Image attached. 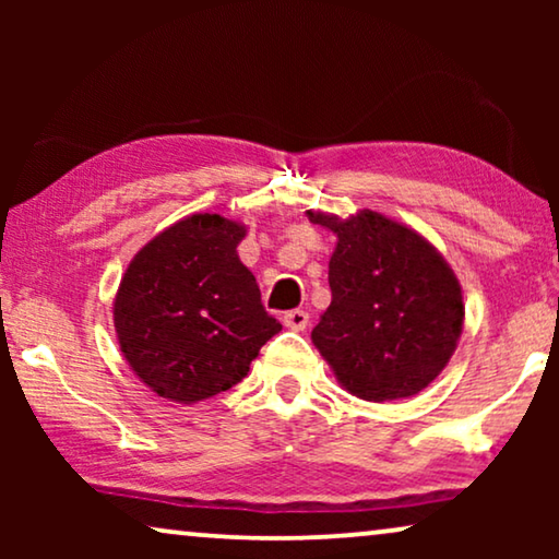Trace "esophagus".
I'll return each instance as SVG.
<instances>
[{
  "label": "esophagus",
  "instance_id": "esophagus-1",
  "mask_svg": "<svg viewBox=\"0 0 559 559\" xmlns=\"http://www.w3.org/2000/svg\"><path fill=\"white\" fill-rule=\"evenodd\" d=\"M285 325L289 328V331H305L310 323V312L308 310H289L285 312Z\"/></svg>",
  "mask_w": 559,
  "mask_h": 559
}]
</instances>
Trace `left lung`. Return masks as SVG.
<instances>
[{
  "label": "left lung",
  "instance_id": "1",
  "mask_svg": "<svg viewBox=\"0 0 559 559\" xmlns=\"http://www.w3.org/2000/svg\"><path fill=\"white\" fill-rule=\"evenodd\" d=\"M308 216L338 234L328 264L333 300L312 328L316 348L361 400L423 392L461 338L465 310L453 270L432 243L381 213Z\"/></svg>",
  "mask_w": 559,
  "mask_h": 559
}]
</instances>
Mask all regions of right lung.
Here are the masks:
<instances>
[{"instance_id":"add662e5","label":"right lung","mask_w":559,"mask_h":559,"mask_svg":"<svg viewBox=\"0 0 559 559\" xmlns=\"http://www.w3.org/2000/svg\"><path fill=\"white\" fill-rule=\"evenodd\" d=\"M243 226L195 213L132 259L114 300L129 366L152 392L201 402L247 377L259 348L282 331L236 247Z\"/></svg>"}]
</instances>
